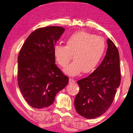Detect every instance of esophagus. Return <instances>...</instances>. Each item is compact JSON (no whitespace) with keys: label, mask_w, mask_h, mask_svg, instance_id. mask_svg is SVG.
I'll return each mask as SVG.
<instances>
[{"label":"esophagus","mask_w":133,"mask_h":133,"mask_svg":"<svg viewBox=\"0 0 133 133\" xmlns=\"http://www.w3.org/2000/svg\"><path fill=\"white\" fill-rule=\"evenodd\" d=\"M69 83L74 84L75 83V81L72 78H69Z\"/></svg>","instance_id":"1"}]
</instances>
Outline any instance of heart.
<instances>
[{
  "instance_id": "obj_1",
  "label": "heart",
  "mask_w": 133,
  "mask_h": 133,
  "mask_svg": "<svg viewBox=\"0 0 133 133\" xmlns=\"http://www.w3.org/2000/svg\"><path fill=\"white\" fill-rule=\"evenodd\" d=\"M106 48L103 38L85 31H79L71 35L66 41V45L57 44L53 49L57 63L65 67L71 59L74 62L64 69L65 73L76 76L83 71L88 73L93 71L102 59Z\"/></svg>"
}]
</instances>
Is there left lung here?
I'll return each instance as SVG.
<instances>
[{
    "instance_id": "8db88e82",
    "label": "left lung",
    "mask_w": 133,
    "mask_h": 133,
    "mask_svg": "<svg viewBox=\"0 0 133 133\" xmlns=\"http://www.w3.org/2000/svg\"><path fill=\"white\" fill-rule=\"evenodd\" d=\"M107 44L106 56L99 66L87 77L77 81L80 90L75 107L86 118H95L108 110L121 82L118 50L109 38Z\"/></svg>"
}]
</instances>
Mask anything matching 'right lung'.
I'll use <instances>...</instances> for the list:
<instances>
[{
    "instance_id": "1",
    "label": "right lung",
    "mask_w": 133,
    "mask_h": 133,
    "mask_svg": "<svg viewBox=\"0 0 133 133\" xmlns=\"http://www.w3.org/2000/svg\"><path fill=\"white\" fill-rule=\"evenodd\" d=\"M61 26L40 28L25 40L18 58V82L22 95L34 108L53 104L69 78L55 64L53 49L64 31Z\"/></svg>"
}]
</instances>
